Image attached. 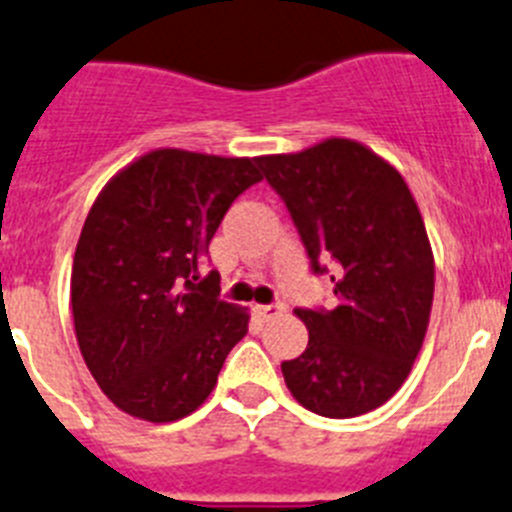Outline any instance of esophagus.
I'll list each match as a JSON object with an SVG mask.
<instances>
[{
	"label": "esophagus",
	"instance_id": "34e87169",
	"mask_svg": "<svg viewBox=\"0 0 512 512\" xmlns=\"http://www.w3.org/2000/svg\"><path fill=\"white\" fill-rule=\"evenodd\" d=\"M252 311H255V316L260 321H270L275 319V316H280V313L285 311V306L283 303H273V306H255Z\"/></svg>",
	"mask_w": 512,
	"mask_h": 512
}]
</instances>
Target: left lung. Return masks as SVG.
<instances>
[{
    "label": "left lung",
    "instance_id": "left-lung-1",
    "mask_svg": "<svg viewBox=\"0 0 512 512\" xmlns=\"http://www.w3.org/2000/svg\"><path fill=\"white\" fill-rule=\"evenodd\" d=\"M257 163L288 206L313 270L334 260L336 306L296 308L308 347L280 365L285 385L319 416L375 411L411 375L434 303V252L411 188L388 160L347 137Z\"/></svg>",
    "mask_w": 512,
    "mask_h": 512
}]
</instances>
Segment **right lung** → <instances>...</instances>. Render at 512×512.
I'll return each instance as SVG.
<instances>
[{
  "label": "right lung",
  "mask_w": 512,
  "mask_h": 512,
  "mask_svg": "<svg viewBox=\"0 0 512 512\" xmlns=\"http://www.w3.org/2000/svg\"><path fill=\"white\" fill-rule=\"evenodd\" d=\"M257 181V158L160 147L96 196L73 255V329L119 411L170 423L216 388L250 311L219 301V273L199 270L232 201Z\"/></svg>",
  "instance_id": "obj_1"
}]
</instances>
